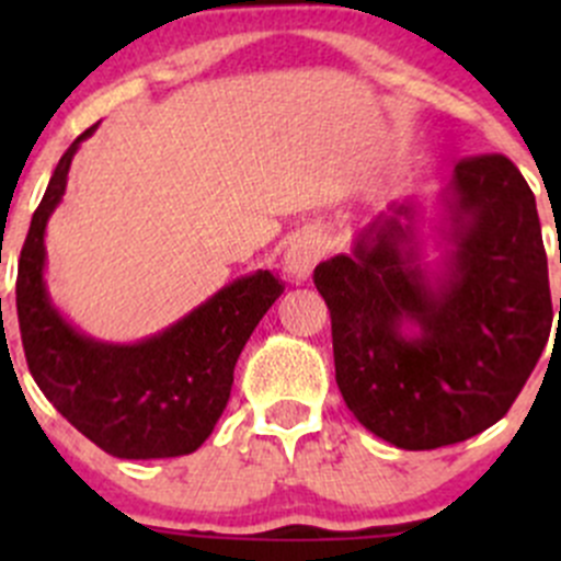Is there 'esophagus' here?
I'll use <instances>...</instances> for the list:
<instances>
[{"instance_id":"1","label":"esophagus","mask_w":561,"mask_h":561,"mask_svg":"<svg viewBox=\"0 0 561 561\" xmlns=\"http://www.w3.org/2000/svg\"><path fill=\"white\" fill-rule=\"evenodd\" d=\"M322 257V241L317 233H298L296 239L290 241L285 254V268L293 279H309L314 271V265L320 263Z\"/></svg>"}]
</instances>
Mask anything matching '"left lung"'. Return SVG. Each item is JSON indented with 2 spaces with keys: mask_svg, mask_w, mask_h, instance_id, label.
Instances as JSON below:
<instances>
[{
  "mask_svg": "<svg viewBox=\"0 0 561 561\" xmlns=\"http://www.w3.org/2000/svg\"><path fill=\"white\" fill-rule=\"evenodd\" d=\"M443 201L454 249L439 274L423 265L410 203L377 217L353 254L314 268L336 386L371 434L404 450L463 443L505 417L553 320L540 217L522 171L505 154L467 157Z\"/></svg>",
  "mask_w": 561,
  "mask_h": 561,
  "instance_id": "obj_1",
  "label": "left lung"
}]
</instances>
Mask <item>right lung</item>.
I'll return each instance as SVG.
<instances>
[{"label":"right lung","mask_w":561,"mask_h":561,"mask_svg":"<svg viewBox=\"0 0 561 561\" xmlns=\"http://www.w3.org/2000/svg\"><path fill=\"white\" fill-rule=\"evenodd\" d=\"M94 129L61 154L21 249L15 309L26 364L45 399L105 454L186 456L217 426L236 360L285 285L271 271H254L138 344L94 342L76 331L45 290V225L65 195L78 146Z\"/></svg>","instance_id":"right-lung-1"}]
</instances>
